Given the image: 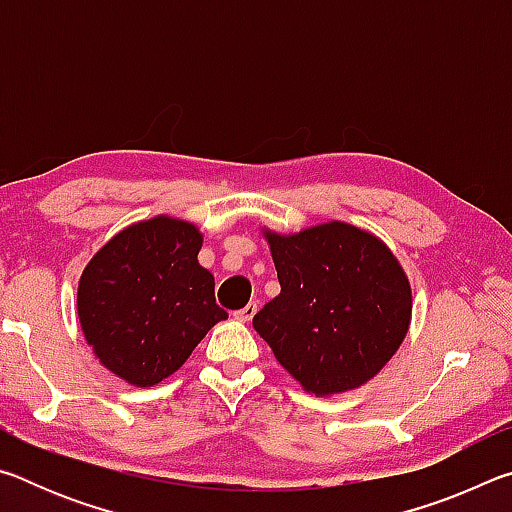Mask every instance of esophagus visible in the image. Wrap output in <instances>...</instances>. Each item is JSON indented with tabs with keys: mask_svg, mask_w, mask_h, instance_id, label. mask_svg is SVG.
I'll use <instances>...</instances> for the list:
<instances>
[{
	"mask_svg": "<svg viewBox=\"0 0 512 512\" xmlns=\"http://www.w3.org/2000/svg\"><path fill=\"white\" fill-rule=\"evenodd\" d=\"M255 311H257L255 302H248V305H246L244 309H237V311H235V318H237V320H244V323H246V320H250V318L255 316Z\"/></svg>",
	"mask_w": 512,
	"mask_h": 512,
	"instance_id": "34e87169",
	"label": "esophagus"
}]
</instances>
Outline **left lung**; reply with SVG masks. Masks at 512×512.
<instances>
[{
	"mask_svg": "<svg viewBox=\"0 0 512 512\" xmlns=\"http://www.w3.org/2000/svg\"><path fill=\"white\" fill-rule=\"evenodd\" d=\"M280 296L253 318L282 368L318 397L345 393L391 361L411 323V284L384 241L329 221L264 230Z\"/></svg>",
	"mask_w": 512,
	"mask_h": 512,
	"instance_id": "obj_1",
	"label": "left lung"
}]
</instances>
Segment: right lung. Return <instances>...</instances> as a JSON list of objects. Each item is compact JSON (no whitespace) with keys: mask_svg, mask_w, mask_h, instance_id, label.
<instances>
[{"mask_svg":"<svg viewBox=\"0 0 512 512\" xmlns=\"http://www.w3.org/2000/svg\"><path fill=\"white\" fill-rule=\"evenodd\" d=\"M201 246L196 225L155 216L128 225L85 266L76 300L85 341L128 384H160L228 318L214 275L198 264Z\"/></svg>","mask_w":512,"mask_h":512,"instance_id":"obj_1","label":"right lung"}]
</instances>
